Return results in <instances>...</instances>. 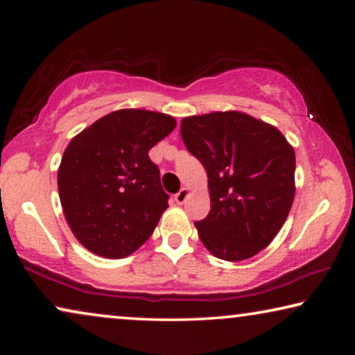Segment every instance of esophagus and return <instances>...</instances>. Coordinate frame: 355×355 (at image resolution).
I'll return each mask as SVG.
<instances>
[{
  "label": "esophagus",
  "mask_w": 355,
  "mask_h": 355,
  "mask_svg": "<svg viewBox=\"0 0 355 355\" xmlns=\"http://www.w3.org/2000/svg\"><path fill=\"white\" fill-rule=\"evenodd\" d=\"M186 197H188V189L186 188H182L180 189L175 196H173V200H175L178 205H182V203H184V200H186Z\"/></svg>",
  "instance_id": "1"
}]
</instances>
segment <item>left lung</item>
Returning <instances> with one entry per match:
<instances>
[{"instance_id":"left-lung-1","label":"left lung","mask_w":355,"mask_h":355,"mask_svg":"<svg viewBox=\"0 0 355 355\" xmlns=\"http://www.w3.org/2000/svg\"><path fill=\"white\" fill-rule=\"evenodd\" d=\"M180 128L208 175L211 209L194 222L203 245L227 261L257 255L291 209L293 147L277 128L236 111L186 117Z\"/></svg>"}]
</instances>
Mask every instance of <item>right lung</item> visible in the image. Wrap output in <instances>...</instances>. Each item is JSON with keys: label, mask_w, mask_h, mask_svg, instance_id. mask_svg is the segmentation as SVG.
Masks as SVG:
<instances>
[{"label": "right lung", "mask_w": 355, "mask_h": 355, "mask_svg": "<svg viewBox=\"0 0 355 355\" xmlns=\"http://www.w3.org/2000/svg\"><path fill=\"white\" fill-rule=\"evenodd\" d=\"M173 128L175 119L166 114L120 110L70 141L58 172L59 199L87 250L123 258L152 235L169 194L148 150Z\"/></svg>", "instance_id": "right-lung-1"}]
</instances>
